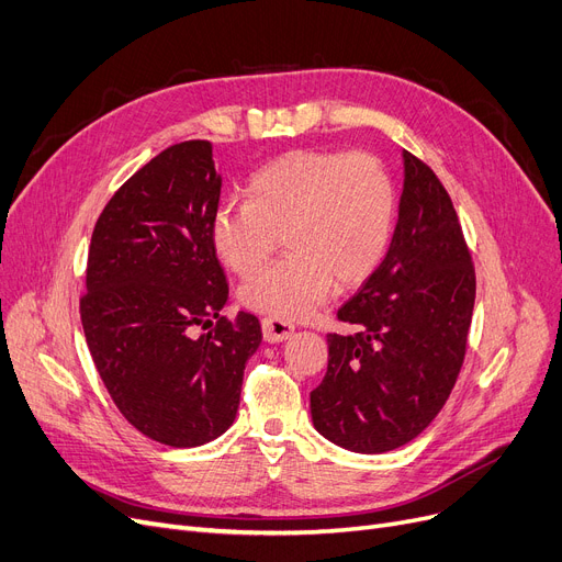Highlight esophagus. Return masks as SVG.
I'll use <instances>...</instances> for the list:
<instances>
[{"instance_id":"34e87169","label":"esophagus","mask_w":562,"mask_h":562,"mask_svg":"<svg viewBox=\"0 0 562 562\" xmlns=\"http://www.w3.org/2000/svg\"><path fill=\"white\" fill-rule=\"evenodd\" d=\"M293 331H295L293 323L281 321V318H272V316L262 318V336H265V341H267V344H279V341H285L288 336L293 334Z\"/></svg>"}]
</instances>
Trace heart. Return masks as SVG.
Instances as JSON below:
<instances>
[{
  "instance_id": "1",
  "label": "heart",
  "mask_w": 562,
  "mask_h": 562,
  "mask_svg": "<svg viewBox=\"0 0 562 562\" xmlns=\"http://www.w3.org/2000/svg\"><path fill=\"white\" fill-rule=\"evenodd\" d=\"M251 200H226L212 216V246L235 274H251L281 237L290 254L246 279L239 300L272 318H306L334 283H362L385 258L396 191L369 151L295 149L249 179Z\"/></svg>"
}]
</instances>
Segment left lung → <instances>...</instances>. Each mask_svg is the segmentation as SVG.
Wrapping results in <instances>:
<instances>
[{"label": "left lung", "mask_w": 562, "mask_h": 562, "mask_svg": "<svg viewBox=\"0 0 562 562\" xmlns=\"http://www.w3.org/2000/svg\"><path fill=\"white\" fill-rule=\"evenodd\" d=\"M475 267L436 172L403 151L398 221L385 260L327 334V373L311 392L313 426L350 452L383 454L429 426L463 367Z\"/></svg>", "instance_id": "left-lung-1"}]
</instances>
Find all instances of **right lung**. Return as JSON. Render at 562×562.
Here are the masks:
<instances>
[{"label":"right lung","instance_id":"1","mask_svg":"<svg viewBox=\"0 0 562 562\" xmlns=\"http://www.w3.org/2000/svg\"><path fill=\"white\" fill-rule=\"evenodd\" d=\"M218 195L212 143H177L108 200L89 244L80 297L89 352L126 422L170 447L226 434L246 359L262 341L254 313L221 316L228 281L212 246Z\"/></svg>","mask_w":562,"mask_h":562}]
</instances>
